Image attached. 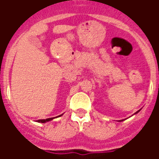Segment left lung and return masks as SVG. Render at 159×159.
<instances>
[{
    "instance_id": "1",
    "label": "left lung",
    "mask_w": 159,
    "mask_h": 159,
    "mask_svg": "<svg viewBox=\"0 0 159 159\" xmlns=\"http://www.w3.org/2000/svg\"><path fill=\"white\" fill-rule=\"evenodd\" d=\"M139 111H140V110H139ZM139 111H137V112H136L135 114H137V113H138V112H139ZM119 121H123V120H119Z\"/></svg>"
}]
</instances>
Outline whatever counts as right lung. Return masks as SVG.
<instances>
[{
  "label": "right lung",
  "instance_id": "right-lung-1",
  "mask_svg": "<svg viewBox=\"0 0 159 159\" xmlns=\"http://www.w3.org/2000/svg\"><path fill=\"white\" fill-rule=\"evenodd\" d=\"M62 115H60V116H57V117H59V116H61ZM55 117H53V118H48V119H46V120H37V122H39V123H46V122H48V121H50L52 120H53Z\"/></svg>",
  "mask_w": 159,
  "mask_h": 159
}]
</instances>
